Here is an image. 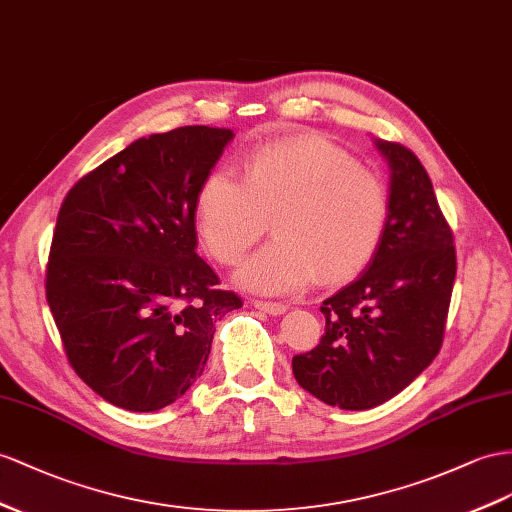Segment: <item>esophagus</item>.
<instances>
[{
    "label": "esophagus",
    "mask_w": 512,
    "mask_h": 512,
    "mask_svg": "<svg viewBox=\"0 0 512 512\" xmlns=\"http://www.w3.org/2000/svg\"><path fill=\"white\" fill-rule=\"evenodd\" d=\"M251 305L255 309H259V311L270 313V316H281V313L287 311V305H283V303H268V300H253Z\"/></svg>",
    "instance_id": "34e87169"
}]
</instances>
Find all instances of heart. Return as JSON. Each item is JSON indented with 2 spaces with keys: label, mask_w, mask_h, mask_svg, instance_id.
Returning <instances> with one entry per match:
<instances>
[{
  "label": "heart",
  "mask_w": 512,
  "mask_h": 512,
  "mask_svg": "<svg viewBox=\"0 0 512 512\" xmlns=\"http://www.w3.org/2000/svg\"><path fill=\"white\" fill-rule=\"evenodd\" d=\"M240 177L207 173L194 212L205 248L227 266L251 251L272 218L277 238L238 272L246 290L277 296L316 277L346 281L370 264L385 238V183L320 134L259 144L242 157Z\"/></svg>",
  "instance_id": "heart-1"
}]
</instances>
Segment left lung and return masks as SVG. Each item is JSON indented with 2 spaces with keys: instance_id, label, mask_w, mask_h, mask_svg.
Segmentation results:
<instances>
[{
  "instance_id": "left-lung-1",
  "label": "left lung",
  "mask_w": 512,
  "mask_h": 512,
  "mask_svg": "<svg viewBox=\"0 0 512 512\" xmlns=\"http://www.w3.org/2000/svg\"><path fill=\"white\" fill-rule=\"evenodd\" d=\"M374 142L391 168L385 238L368 270L322 303L320 344L292 359L300 387L346 411L387 402L439 355L456 277L426 168L402 144Z\"/></svg>"
}]
</instances>
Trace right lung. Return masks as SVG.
<instances>
[{
    "instance_id": "obj_1",
    "label": "right lung",
    "mask_w": 512,
    "mask_h": 512,
    "mask_svg": "<svg viewBox=\"0 0 512 512\" xmlns=\"http://www.w3.org/2000/svg\"><path fill=\"white\" fill-rule=\"evenodd\" d=\"M233 140L190 125L138 138L64 196L45 294L71 368L125 411L194 385L216 322L242 307L196 255V190Z\"/></svg>"
}]
</instances>
